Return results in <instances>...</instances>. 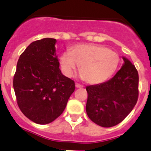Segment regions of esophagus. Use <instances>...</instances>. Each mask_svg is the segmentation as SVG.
<instances>
[{
  "instance_id": "obj_1",
  "label": "esophagus",
  "mask_w": 151,
  "mask_h": 151,
  "mask_svg": "<svg viewBox=\"0 0 151 151\" xmlns=\"http://www.w3.org/2000/svg\"><path fill=\"white\" fill-rule=\"evenodd\" d=\"M75 86H76V88H83V86H82V85H80V84H79V83H76L75 84Z\"/></svg>"
}]
</instances>
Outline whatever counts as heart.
I'll list each match as a JSON object with an SVG mask.
<instances>
[{"instance_id": "obj_1", "label": "heart", "mask_w": 151, "mask_h": 151, "mask_svg": "<svg viewBox=\"0 0 151 151\" xmlns=\"http://www.w3.org/2000/svg\"><path fill=\"white\" fill-rule=\"evenodd\" d=\"M119 55L108 47L96 44H79L60 56V65L65 75L71 77L79 65L82 78L90 84L106 81L116 72Z\"/></svg>"}]
</instances>
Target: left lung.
I'll return each instance as SVG.
<instances>
[{"label": "left lung", "instance_id": "obj_1", "mask_svg": "<svg viewBox=\"0 0 151 151\" xmlns=\"http://www.w3.org/2000/svg\"><path fill=\"white\" fill-rule=\"evenodd\" d=\"M123 60L124 65L113 78L86 87V113L99 126L109 128L120 123L138 100V71L128 59Z\"/></svg>", "mask_w": 151, "mask_h": 151}]
</instances>
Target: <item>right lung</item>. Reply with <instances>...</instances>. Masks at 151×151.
Here are the masks:
<instances>
[{"mask_svg":"<svg viewBox=\"0 0 151 151\" xmlns=\"http://www.w3.org/2000/svg\"><path fill=\"white\" fill-rule=\"evenodd\" d=\"M56 40L34 41L20 55L13 79L17 103L23 114L37 124H49L62 114L75 89L63 75L56 55Z\"/></svg>","mask_w":151,"mask_h":151,"instance_id":"add662e5","label":"right lung"}]
</instances>
